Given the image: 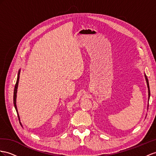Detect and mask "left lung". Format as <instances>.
Here are the masks:
<instances>
[{
  "mask_svg": "<svg viewBox=\"0 0 156 156\" xmlns=\"http://www.w3.org/2000/svg\"><path fill=\"white\" fill-rule=\"evenodd\" d=\"M145 76V78H146V82H147V88H148V99H150V87H149V82H148V80H147V78L146 76V74L144 75Z\"/></svg>",
  "mask_w": 156,
  "mask_h": 156,
  "instance_id": "obj_1",
  "label": "left lung"
}]
</instances>
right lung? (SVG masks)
Masks as SVG:
<instances>
[{
  "instance_id": "obj_1",
  "label": "right lung",
  "mask_w": 156,
  "mask_h": 156,
  "mask_svg": "<svg viewBox=\"0 0 156 156\" xmlns=\"http://www.w3.org/2000/svg\"><path fill=\"white\" fill-rule=\"evenodd\" d=\"M20 70L18 72L17 80H16V85L14 87V105L16 110L17 114H18V110H17V107H16V94H17V89H18V82H19V78H20ZM18 117H19V115H18ZM19 119H20V118H19Z\"/></svg>"
}]
</instances>
